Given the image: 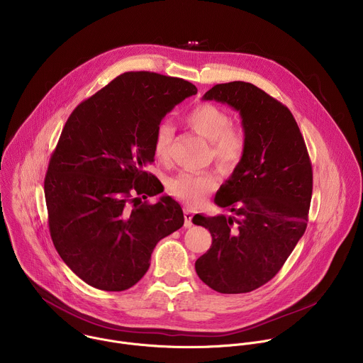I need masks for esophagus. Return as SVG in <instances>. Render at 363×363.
Returning a JSON list of instances; mask_svg holds the SVG:
<instances>
[{
	"instance_id": "esophagus-1",
	"label": "esophagus",
	"mask_w": 363,
	"mask_h": 363,
	"mask_svg": "<svg viewBox=\"0 0 363 363\" xmlns=\"http://www.w3.org/2000/svg\"><path fill=\"white\" fill-rule=\"evenodd\" d=\"M191 218H193V210L189 208V207H184V227H186V228H189V227L193 225Z\"/></svg>"
}]
</instances>
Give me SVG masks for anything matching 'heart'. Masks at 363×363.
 Instances as JSON below:
<instances>
[{
  "label": "heart",
  "mask_w": 363,
  "mask_h": 363,
  "mask_svg": "<svg viewBox=\"0 0 363 363\" xmlns=\"http://www.w3.org/2000/svg\"><path fill=\"white\" fill-rule=\"evenodd\" d=\"M186 125L211 142V155L225 170H233L244 156L245 132L233 125L230 113L218 105L203 102L184 115ZM173 128L160 123L153 139V150L160 162L170 157ZM218 186V177L211 172H180L167 180V190L176 199L197 206Z\"/></svg>",
  "instance_id": "obj_1"
}]
</instances>
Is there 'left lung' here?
<instances>
[{
  "instance_id": "left-lung-1",
  "label": "left lung",
  "mask_w": 363,
  "mask_h": 363,
  "mask_svg": "<svg viewBox=\"0 0 363 363\" xmlns=\"http://www.w3.org/2000/svg\"><path fill=\"white\" fill-rule=\"evenodd\" d=\"M203 99L240 112L245 150L216 194L234 216L193 217L213 237L196 272L217 292H251L277 275L305 233L312 166L292 113L262 89L235 81L214 85Z\"/></svg>"
}]
</instances>
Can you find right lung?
<instances>
[{"label": "right lung", "instance_id": "add662e5", "mask_svg": "<svg viewBox=\"0 0 363 363\" xmlns=\"http://www.w3.org/2000/svg\"><path fill=\"white\" fill-rule=\"evenodd\" d=\"M197 88L155 72H125L81 102L68 118L44 182L52 242L86 284L125 291L146 274L156 244L184 224L145 167L155 162L162 119ZM135 197L133 198V196Z\"/></svg>", "mask_w": 363, "mask_h": 363}]
</instances>
